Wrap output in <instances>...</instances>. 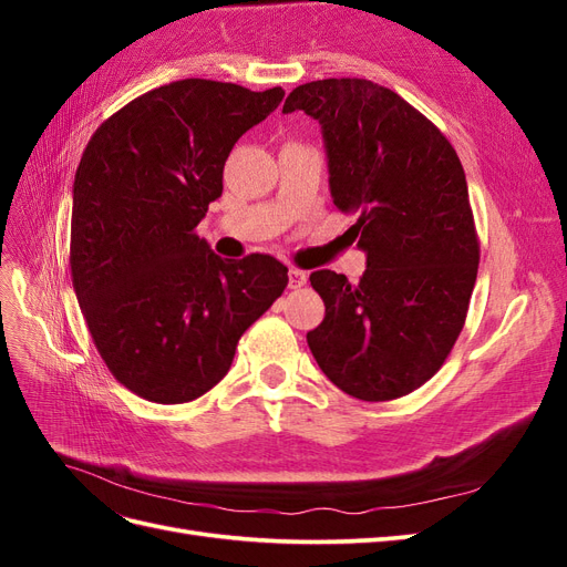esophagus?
Segmentation results:
<instances>
[{"instance_id":"34e87169","label":"esophagus","mask_w":567,"mask_h":567,"mask_svg":"<svg viewBox=\"0 0 567 567\" xmlns=\"http://www.w3.org/2000/svg\"><path fill=\"white\" fill-rule=\"evenodd\" d=\"M307 284V271L298 269V267H290L288 269V286L290 288H302Z\"/></svg>"}]
</instances>
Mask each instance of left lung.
<instances>
[{
  "label": "left lung",
  "mask_w": 567,
  "mask_h": 567,
  "mask_svg": "<svg viewBox=\"0 0 567 567\" xmlns=\"http://www.w3.org/2000/svg\"><path fill=\"white\" fill-rule=\"evenodd\" d=\"M293 111L319 120L333 203L367 252L357 284L310 274L326 317L307 346L352 398H404L440 371L466 323L480 262L466 173L431 120L371 80L300 84L284 104Z\"/></svg>",
  "instance_id": "left-lung-1"
}]
</instances>
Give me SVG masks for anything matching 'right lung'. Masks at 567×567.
Wrapping results in <instances>:
<instances>
[{
	"mask_svg": "<svg viewBox=\"0 0 567 567\" xmlns=\"http://www.w3.org/2000/svg\"><path fill=\"white\" fill-rule=\"evenodd\" d=\"M281 99V87L177 80L113 113L82 153L73 288L109 371L148 402L184 404L217 385L288 284L277 257L221 260L196 234L234 144Z\"/></svg>",
	"mask_w": 567,
	"mask_h": 567,
	"instance_id": "right-lung-1",
	"label": "right lung"
}]
</instances>
